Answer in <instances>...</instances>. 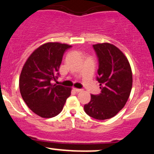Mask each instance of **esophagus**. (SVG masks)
I'll use <instances>...</instances> for the list:
<instances>
[{"label":"esophagus","mask_w":154,"mask_h":154,"mask_svg":"<svg viewBox=\"0 0 154 154\" xmlns=\"http://www.w3.org/2000/svg\"><path fill=\"white\" fill-rule=\"evenodd\" d=\"M73 90L75 91V92L77 93H80L81 91H82V89H79V88H74Z\"/></svg>","instance_id":"34e87169"}]
</instances>
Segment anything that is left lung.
Returning a JSON list of instances; mask_svg holds the SVG:
<instances>
[{"mask_svg": "<svg viewBox=\"0 0 154 154\" xmlns=\"http://www.w3.org/2000/svg\"><path fill=\"white\" fill-rule=\"evenodd\" d=\"M99 60L96 80L101 94L91 95L85 104L86 114L97 120L114 117L123 109L132 87V72L127 58L117 47L109 43L93 45Z\"/></svg>", "mask_w": 154, "mask_h": 154, "instance_id": "1", "label": "left lung"}]
</instances>
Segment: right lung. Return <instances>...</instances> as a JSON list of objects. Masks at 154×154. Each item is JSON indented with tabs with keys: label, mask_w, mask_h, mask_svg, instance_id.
<instances>
[{
	"label": "right lung",
	"mask_w": 154,
	"mask_h": 154,
	"mask_svg": "<svg viewBox=\"0 0 154 154\" xmlns=\"http://www.w3.org/2000/svg\"><path fill=\"white\" fill-rule=\"evenodd\" d=\"M72 47L66 44L47 42L32 52L23 66L19 86L23 100L40 117L56 116L62 111L71 88L52 84L58 78L63 55Z\"/></svg>",
	"instance_id": "obj_1"
}]
</instances>
